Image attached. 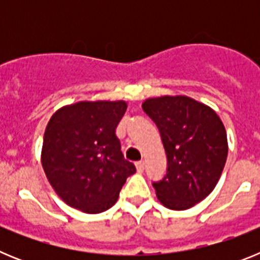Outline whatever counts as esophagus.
Segmentation results:
<instances>
[{
    "label": "esophagus",
    "mask_w": 260,
    "mask_h": 260,
    "mask_svg": "<svg viewBox=\"0 0 260 260\" xmlns=\"http://www.w3.org/2000/svg\"><path fill=\"white\" fill-rule=\"evenodd\" d=\"M135 168H137V171L139 173H142L144 171V161H137L135 162Z\"/></svg>",
    "instance_id": "esophagus-1"
}]
</instances>
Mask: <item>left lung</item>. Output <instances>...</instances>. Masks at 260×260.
<instances>
[{"label": "left lung", "mask_w": 260, "mask_h": 260, "mask_svg": "<svg viewBox=\"0 0 260 260\" xmlns=\"http://www.w3.org/2000/svg\"><path fill=\"white\" fill-rule=\"evenodd\" d=\"M142 108L157 126L167 153L168 169L153 182L164 207L189 210L207 198L228 156L226 132L208 105L189 96H160L144 100Z\"/></svg>", "instance_id": "obj_1"}]
</instances>
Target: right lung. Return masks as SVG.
<instances>
[{"mask_svg": "<svg viewBox=\"0 0 260 260\" xmlns=\"http://www.w3.org/2000/svg\"><path fill=\"white\" fill-rule=\"evenodd\" d=\"M126 102H79L59 108L44 133L41 165L59 198L86 213L117 202L126 178L137 172L121 152L116 127Z\"/></svg>", "mask_w": 260, "mask_h": 260, "instance_id": "1", "label": "right lung"}]
</instances>
